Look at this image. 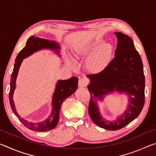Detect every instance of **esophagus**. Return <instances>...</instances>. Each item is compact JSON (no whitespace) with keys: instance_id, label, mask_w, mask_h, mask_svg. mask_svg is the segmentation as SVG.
Masks as SVG:
<instances>
[{"instance_id":"34e87169","label":"esophagus","mask_w":156,"mask_h":156,"mask_svg":"<svg viewBox=\"0 0 156 156\" xmlns=\"http://www.w3.org/2000/svg\"><path fill=\"white\" fill-rule=\"evenodd\" d=\"M89 81L86 78H80L78 80V87H84L87 85Z\"/></svg>"}]
</instances>
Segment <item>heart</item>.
<instances>
[{
  "label": "heart",
  "mask_w": 156,
  "mask_h": 156,
  "mask_svg": "<svg viewBox=\"0 0 156 156\" xmlns=\"http://www.w3.org/2000/svg\"><path fill=\"white\" fill-rule=\"evenodd\" d=\"M102 41L98 40L87 45L78 49V56H85L93 52L87 61V66L89 70L94 73H99L106 68L112 58V47L110 44H101Z\"/></svg>",
  "instance_id": "obj_1"
}]
</instances>
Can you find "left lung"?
Listing matches in <instances>:
<instances>
[{
	"mask_svg": "<svg viewBox=\"0 0 156 156\" xmlns=\"http://www.w3.org/2000/svg\"><path fill=\"white\" fill-rule=\"evenodd\" d=\"M118 39L115 57L103 71L87 75L91 94L88 112L93 122L107 130L115 131L127 125L140 115L144 105L145 78L139 53L130 37L115 32ZM126 92L129 103L128 109L114 122L105 121L99 115L97 102L103 96L113 91Z\"/></svg>",
	"mask_w": 156,
	"mask_h": 156,
	"instance_id": "1",
	"label": "left lung"
}]
</instances>
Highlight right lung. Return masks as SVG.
Wrapping results in <instances>:
<instances>
[{"label":"right lung","mask_w":156,"mask_h":156,"mask_svg":"<svg viewBox=\"0 0 156 156\" xmlns=\"http://www.w3.org/2000/svg\"><path fill=\"white\" fill-rule=\"evenodd\" d=\"M42 49H50L58 53L60 46L54 41H50L43 38L31 36L28 39L25 47L18 53L15 60V64L11 76V83H10V90L9 94V98L10 106L14 114L17 116L21 122L29 129L35 131H47L51 130L56 127L59 120L60 109L63 101L74 93L78 88V78L72 77L68 80H58L56 84V90L53 95L52 105L53 109L51 115L48 119L42 122H30L21 118L15 109L14 101H13V94L16 87V80L19 70V67L23 61V59L28 57L34 52L38 51Z\"/></svg>","instance_id":"1"}]
</instances>
